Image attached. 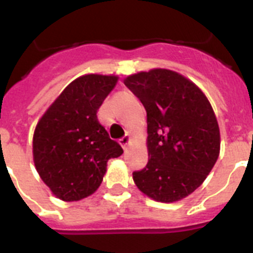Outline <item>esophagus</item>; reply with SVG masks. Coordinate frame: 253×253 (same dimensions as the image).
<instances>
[{
	"label": "esophagus",
	"mask_w": 253,
	"mask_h": 253,
	"mask_svg": "<svg viewBox=\"0 0 253 253\" xmlns=\"http://www.w3.org/2000/svg\"><path fill=\"white\" fill-rule=\"evenodd\" d=\"M119 143H120V146H122L123 148L126 149V147H128L129 143H130V137H129V135H124L123 138H120Z\"/></svg>",
	"instance_id": "34e87169"
}]
</instances>
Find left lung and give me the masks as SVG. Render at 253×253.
I'll return each mask as SVG.
<instances>
[{"label":"left lung","mask_w":253,"mask_h":253,"mask_svg":"<svg viewBox=\"0 0 253 253\" xmlns=\"http://www.w3.org/2000/svg\"><path fill=\"white\" fill-rule=\"evenodd\" d=\"M147 111L149 160L133 172L138 189L162 203L186 198L215 165L220 134L202 90L169 69H152L124 80Z\"/></svg>","instance_id":"1"}]
</instances>
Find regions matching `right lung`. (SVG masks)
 Returning <instances> with one entry per match:
<instances>
[{"instance_id": "1", "label": "right lung", "mask_w": 253, "mask_h": 253, "mask_svg": "<svg viewBox=\"0 0 253 253\" xmlns=\"http://www.w3.org/2000/svg\"><path fill=\"white\" fill-rule=\"evenodd\" d=\"M116 76L86 75L68 84L35 128L33 154L42 180L57 198L77 202L99 189L107 161L122 156L97 110Z\"/></svg>"}]
</instances>
